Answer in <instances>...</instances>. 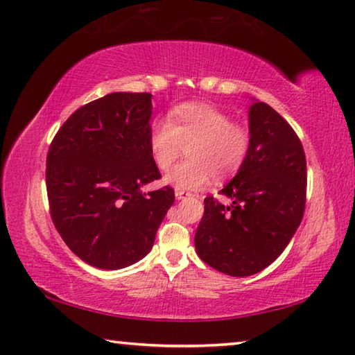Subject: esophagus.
I'll use <instances>...</instances> for the list:
<instances>
[{
	"mask_svg": "<svg viewBox=\"0 0 355 355\" xmlns=\"http://www.w3.org/2000/svg\"><path fill=\"white\" fill-rule=\"evenodd\" d=\"M191 193H188V191H183V189H175V198L178 199V200H182V199H187V198H191Z\"/></svg>",
	"mask_w": 355,
	"mask_h": 355,
	"instance_id": "obj_1",
	"label": "esophagus"
}]
</instances>
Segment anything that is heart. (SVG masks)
Instances as JSON below:
<instances>
[{
  "label": "heart",
  "mask_w": 355,
  "mask_h": 355,
  "mask_svg": "<svg viewBox=\"0 0 355 355\" xmlns=\"http://www.w3.org/2000/svg\"><path fill=\"white\" fill-rule=\"evenodd\" d=\"M184 145L188 159L167 173L166 183L177 189H199L211 175L226 178L243 166L250 153L251 132L216 105L183 103L168 110L167 123L151 125L148 151L155 166L166 172Z\"/></svg>",
  "instance_id": "heart-1"
}]
</instances>
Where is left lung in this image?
<instances>
[{
    "mask_svg": "<svg viewBox=\"0 0 355 355\" xmlns=\"http://www.w3.org/2000/svg\"><path fill=\"white\" fill-rule=\"evenodd\" d=\"M251 147L221 189L223 205L205 198L194 245L207 266L230 277L268 267L300 226L306 202V159L294 129L266 103L250 107Z\"/></svg>",
    "mask_w": 355,
    "mask_h": 355,
    "instance_id": "1",
    "label": "left lung"
}]
</instances>
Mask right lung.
<instances>
[{
	"instance_id": "obj_1",
	"label": "right lung",
	"mask_w": 355,
	"mask_h": 355,
	"mask_svg": "<svg viewBox=\"0 0 355 355\" xmlns=\"http://www.w3.org/2000/svg\"><path fill=\"white\" fill-rule=\"evenodd\" d=\"M150 118V93H110L77 109L50 144V216L69 250L96 268L147 256L175 200L171 187L140 191L161 178L148 151Z\"/></svg>"
}]
</instances>
